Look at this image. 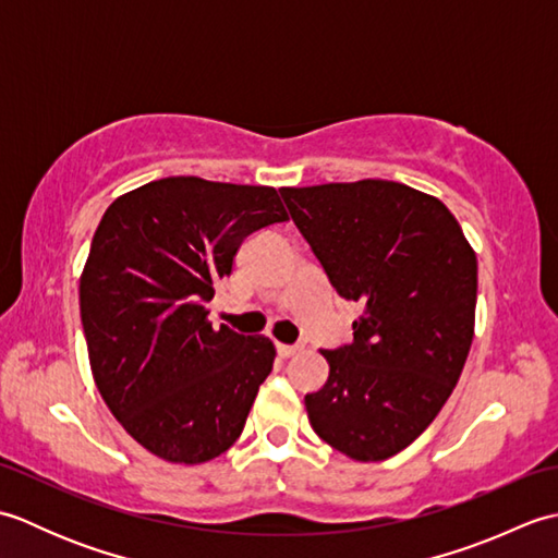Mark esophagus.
<instances>
[{"label":"esophagus","mask_w":558,"mask_h":558,"mask_svg":"<svg viewBox=\"0 0 558 558\" xmlns=\"http://www.w3.org/2000/svg\"><path fill=\"white\" fill-rule=\"evenodd\" d=\"M276 350H278V354H280V357H282V360H288V357H292V354H294V352H298V350H300V345H286V342H278V345H276Z\"/></svg>","instance_id":"obj_1"}]
</instances>
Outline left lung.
Segmentation results:
<instances>
[{"mask_svg":"<svg viewBox=\"0 0 558 558\" xmlns=\"http://www.w3.org/2000/svg\"><path fill=\"white\" fill-rule=\"evenodd\" d=\"M340 298L362 304L352 342L322 350L304 396L314 432L372 462L400 453L453 393L475 333L477 256L441 201L398 182L282 186Z\"/></svg>","mask_w":558,"mask_h":558,"instance_id":"1","label":"left lung"}]
</instances>
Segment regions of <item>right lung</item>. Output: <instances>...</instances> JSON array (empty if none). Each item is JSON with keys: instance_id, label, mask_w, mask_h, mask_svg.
Masks as SVG:
<instances>
[{"instance_id": "add662e5", "label": "right lung", "mask_w": 558, "mask_h": 558, "mask_svg": "<svg viewBox=\"0 0 558 558\" xmlns=\"http://www.w3.org/2000/svg\"><path fill=\"white\" fill-rule=\"evenodd\" d=\"M288 222L272 186L168 177L105 210L81 276L102 400L162 460L196 465L240 438L276 348L208 322L248 234Z\"/></svg>"}]
</instances>
